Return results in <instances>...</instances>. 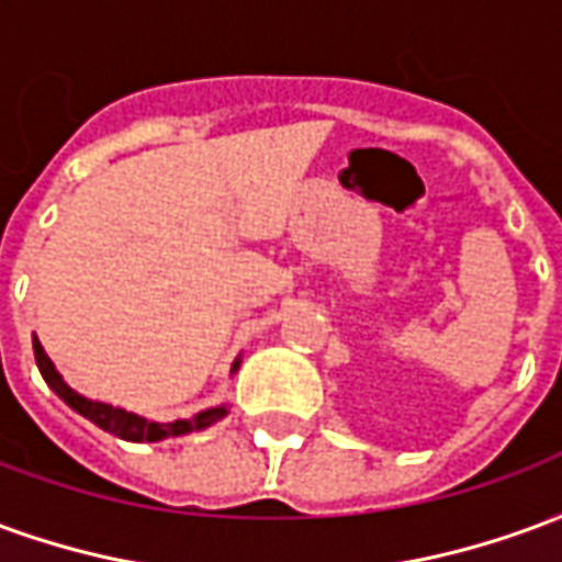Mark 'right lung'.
Listing matches in <instances>:
<instances>
[{
  "mask_svg": "<svg viewBox=\"0 0 562 562\" xmlns=\"http://www.w3.org/2000/svg\"><path fill=\"white\" fill-rule=\"evenodd\" d=\"M32 349H35V364L42 370L44 382L50 385L59 401L66 403L68 409H75L78 415H83L87 422H92L95 427H102L104 434H114L116 439H126V442H159V439H168V436H186L192 430H204L210 424H216L220 418L228 415V406L220 403V406H210V409H201L192 418H177V422H153V418H144L138 413H128L123 406H114V403L90 401L83 397L80 391H75L68 385L63 373L56 370L54 361L47 358L44 346L38 342V337H32ZM240 367V358L232 364V373H237Z\"/></svg>",
  "mask_w": 562,
  "mask_h": 562,
  "instance_id": "1",
  "label": "right lung"
}]
</instances>
